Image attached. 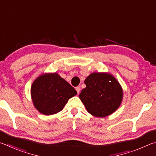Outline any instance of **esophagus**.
Instances as JSON below:
<instances>
[{"label": "esophagus", "mask_w": 156, "mask_h": 156, "mask_svg": "<svg viewBox=\"0 0 156 156\" xmlns=\"http://www.w3.org/2000/svg\"><path fill=\"white\" fill-rule=\"evenodd\" d=\"M76 91H77L78 94H79V93H80V87H76Z\"/></svg>", "instance_id": "obj_1"}]
</instances>
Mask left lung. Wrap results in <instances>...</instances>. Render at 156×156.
Listing matches in <instances>:
<instances>
[{"mask_svg":"<svg viewBox=\"0 0 156 156\" xmlns=\"http://www.w3.org/2000/svg\"><path fill=\"white\" fill-rule=\"evenodd\" d=\"M86 87L79 98L87 111L96 117L103 118L117 110L122 102V89L109 73H92L84 80Z\"/></svg>","mask_w":156,"mask_h":156,"instance_id":"left-lung-1","label":"left lung"}]
</instances>
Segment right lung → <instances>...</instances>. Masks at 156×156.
Wrapping results in <instances>:
<instances>
[{
    "label": "right lung",
    "instance_id": "right-lung-1",
    "mask_svg": "<svg viewBox=\"0 0 156 156\" xmlns=\"http://www.w3.org/2000/svg\"><path fill=\"white\" fill-rule=\"evenodd\" d=\"M76 94L75 89L56 73L42 74L34 81L31 87L34 107L44 115L58 113L68 100Z\"/></svg>",
    "mask_w": 156,
    "mask_h": 156
}]
</instances>
